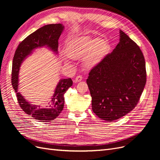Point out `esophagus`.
I'll use <instances>...</instances> for the list:
<instances>
[{"label": "esophagus", "instance_id": "esophagus-1", "mask_svg": "<svg viewBox=\"0 0 160 160\" xmlns=\"http://www.w3.org/2000/svg\"><path fill=\"white\" fill-rule=\"evenodd\" d=\"M82 79H83V77H82L81 75H78V76H77V77H76V78H75V83H77V82L81 81Z\"/></svg>", "mask_w": 160, "mask_h": 160}]
</instances>
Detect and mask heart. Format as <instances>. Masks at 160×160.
Listing matches in <instances>:
<instances>
[{
    "label": "heart",
    "mask_w": 160,
    "mask_h": 160,
    "mask_svg": "<svg viewBox=\"0 0 160 160\" xmlns=\"http://www.w3.org/2000/svg\"><path fill=\"white\" fill-rule=\"evenodd\" d=\"M108 50V43L103 39L77 38L67 47V54L72 59H83L85 67L92 69L103 60Z\"/></svg>",
    "instance_id": "obj_1"
}]
</instances>
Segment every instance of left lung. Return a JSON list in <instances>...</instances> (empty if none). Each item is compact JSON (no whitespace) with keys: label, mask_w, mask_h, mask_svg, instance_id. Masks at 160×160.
Returning <instances> with one entry per match:
<instances>
[{"label":"left lung","mask_w":160,"mask_h":160,"mask_svg":"<svg viewBox=\"0 0 160 160\" xmlns=\"http://www.w3.org/2000/svg\"><path fill=\"white\" fill-rule=\"evenodd\" d=\"M119 33L118 45L91 70L87 79L92 109L108 122L132 111L146 83V62L141 49L123 31Z\"/></svg>","instance_id":"left-lung-1"}]
</instances>
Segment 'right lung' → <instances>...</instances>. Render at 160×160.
<instances>
[{
	"label": "right lung",
	"instance_id": "1",
	"mask_svg": "<svg viewBox=\"0 0 160 160\" xmlns=\"http://www.w3.org/2000/svg\"><path fill=\"white\" fill-rule=\"evenodd\" d=\"M63 29L64 26L60 23L47 25L38 28L18 45L13 57L11 83L17 94L18 103L27 114L41 122H50L59 116L64 107V94L72 86V81L71 78L61 79L49 103L50 105L47 108H40L39 105L31 104L18 91V72L23 61L37 48L46 46L57 54L58 40Z\"/></svg>",
	"mask_w": 160,
	"mask_h": 160
}]
</instances>
